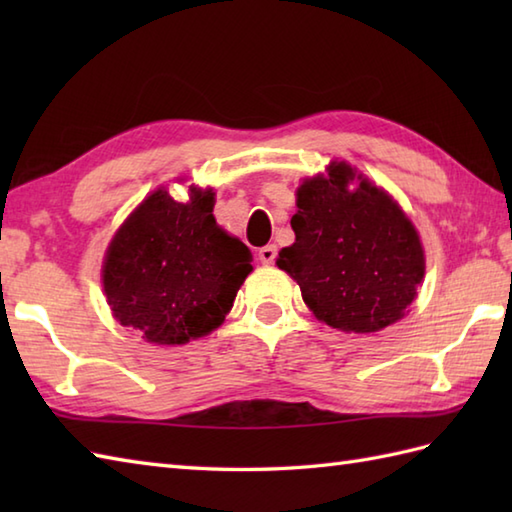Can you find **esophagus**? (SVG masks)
<instances>
[{
  "label": "esophagus",
  "mask_w": 512,
  "mask_h": 512,
  "mask_svg": "<svg viewBox=\"0 0 512 512\" xmlns=\"http://www.w3.org/2000/svg\"><path fill=\"white\" fill-rule=\"evenodd\" d=\"M257 257H259V262L266 264V266L273 264L275 259H277V246H275V244H268V246H264V248H259Z\"/></svg>",
  "instance_id": "esophagus-1"
}]
</instances>
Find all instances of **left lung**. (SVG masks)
I'll return each mask as SVG.
<instances>
[{"instance_id": "left-lung-1", "label": "left lung", "mask_w": 512, "mask_h": 512, "mask_svg": "<svg viewBox=\"0 0 512 512\" xmlns=\"http://www.w3.org/2000/svg\"><path fill=\"white\" fill-rule=\"evenodd\" d=\"M290 226L295 244L281 248L277 266L297 281L319 321L367 334L405 317L424 277V250L391 195L356 178L347 162H330L328 176L297 189Z\"/></svg>"}]
</instances>
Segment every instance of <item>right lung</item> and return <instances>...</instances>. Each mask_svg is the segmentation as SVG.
Masks as SVG:
<instances>
[{"instance_id":"add662e5","label":"right lung","mask_w":512,"mask_h":512,"mask_svg":"<svg viewBox=\"0 0 512 512\" xmlns=\"http://www.w3.org/2000/svg\"><path fill=\"white\" fill-rule=\"evenodd\" d=\"M213 189L189 202L158 189L118 228L103 262L116 321L156 345H182L224 321L253 255L213 217Z\"/></svg>"}]
</instances>
